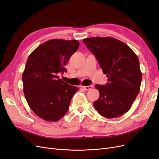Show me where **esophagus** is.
Masks as SVG:
<instances>
[{"mask_svg":"<svg viewBox=\"0 0 159 159\" xmlns=\"http://www.w3.org/2000/svg\"><path fill=\"white\" fill-rule=\"evenodd\" d=\"M92 86L90 85V86H80V88H82V89H83L84 90H89L90 89H92Z\"/></svg>","mask_w":159,"mask_h":159,"instance_id":"obj_1","label":"esophagus"}]
</instances>
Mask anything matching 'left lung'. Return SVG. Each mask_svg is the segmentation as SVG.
Masks as SVG:
<instances>
[{
  "mask_svg": "<svg viewBox=\"0 0 159 159\" xmlns=\"http://www.w3.org/2000/svg\"><path fill=\"white\" fill-rule=\"evenodd\" d=\"M83 40L109 78L105 85H95L99 98L93 107L107 119L119 117L130 110L139 92L142 74L138 57L127 44L113 37Z\"/></svg>",
  "mask_w": 159,
  "mask_h": 159,
  "instance_id": "obj_1",
  "label": "left lung"
}]
</instances>
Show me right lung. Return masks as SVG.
<instances>
[{"label":"right lung","mask_w":159,"mask_h":159,"mask_svg":"<svg viewBox=\"0 0 159 159\" xmlns=\"http://www.w3.org/2000/svg\"><path fill=\"white\" fill-rule=\"evenodd\" d=\"M79 44L76 40H49L28 57L22 75L23 92L29 107L44 120L61 119L79 90L59 79L57 74L67 72L65 66Z\"/></svg>","instance_id":"right-lung-1"}]
</instances>
